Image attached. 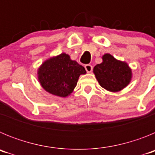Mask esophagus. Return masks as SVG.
<instances>
[{
    "instance_id": "obj_1",
    "label": "esophagus",
    "mask_w": 155,
    "mask_h": 155,
    "mask_svg": "<svg viewBox=\"0 0 155 155\" xmlns=\"http://www.w3.org/2000/svg\"><path fill=\"white\" fill-rule=\"evenodd\" d=\"M84 68H85L86 71H87V73H91V71H92V66L90 65V64H86L84 66Z\"/></svg>"
}]
</instances>
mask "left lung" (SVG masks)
<instances>
[{"instance_id": "1", "label": "left lung", "mask_w": 155, "mask_h": 155, "mask_svg": "<svg viewBox=\"0 0 155 155\" xmlns=\"http://www.w3.org/2000/svg\"><path fill=\"white\" fill-rule=\"evenodd\" d=\"M102 62L94 66L93 73L100 86L110 92L125 88L133 78L132 69L127 62L119 61L109 53L102 57Z\"/></svg>"}]
</instances>
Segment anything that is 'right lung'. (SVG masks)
Returning <instances> with one entry per match:
<instances>
[{
  "instance_id": "obj_1",
  "label": "right lung",
  "mask_w": 155,
  "mask_h": 155,
  "mask_svg": "<svg viewBox=\"0 0 155 155\" xmlns=\"http://www.w3.org/2000/svg\"><path fill=\"white\" fill-rule=\"evenodd\" d=\"M84 67L71 60L65 53L48 58L37 70L39 84L53 95L66 98L74 91L81 74H85Z\"/></svg>"
}]
</instances>
